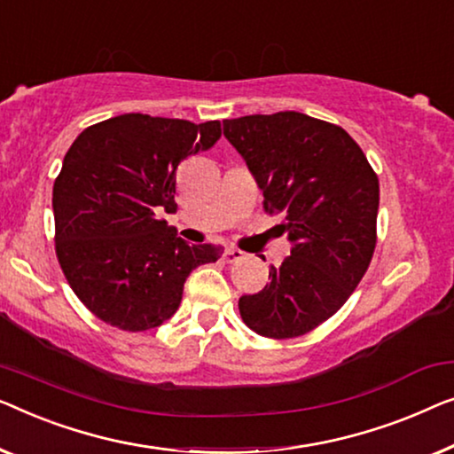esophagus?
I'll return each mask as SVG.
<instances>
[{
    "label": "esophagus",
    "instance_id": "1",
    "mask_svg": "<svg viewBox=\"0 0 454 454\" xmlns=\"http://www.w3.org/2000/svg\"><path fill=\"white\" fill-rule=\"evenodd\" d=\"M240 259H245V253H242L240 248H234V247L226 248V253H224L226 263H236V261H240Z\"/></svg>",
    "mask_w": 454,
    "mask_h": 454
}]
</instances>
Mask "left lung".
<instances>
[{"label": "left lung", "mask_w": 454, "mask_h": 454, "mask_svg": "<svg viewBox=\"0 0 454 454\" xmlns=\"http://www.w3.org/2000/svg\"><path fill=\"white\" fill-rule=\"evenodd\" d=\"M224 136L294 242L271 282L239 300L240 317L263 337H300L346 304L372 261L379 176L346 129L296 111L226 119Z\"/></svg>", "instance_id": "8db88e82"}]
</instances>
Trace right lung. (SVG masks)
I'll return each mask as SVG.
<instances>
[{
    "mask_svg": "<svg viewBox=\"0 0 454 454\" xmlns=\"http://www.w3.org/2000/svg\"><path fill=\"white\" fill-rule=\"evenodd\" d=\"M220 137V121L142 113L75 137L53 184L55 253L69 288L100 321L129 333L158 327L176 312L189 273L222 257V247L187 245L158 218L176 209L178 164Z\"/></svg>",
    "mask_w": 454,
    "mask_h": 454,
    "instance_id": "1",
    "label": "right lung"
}]
</instances>
